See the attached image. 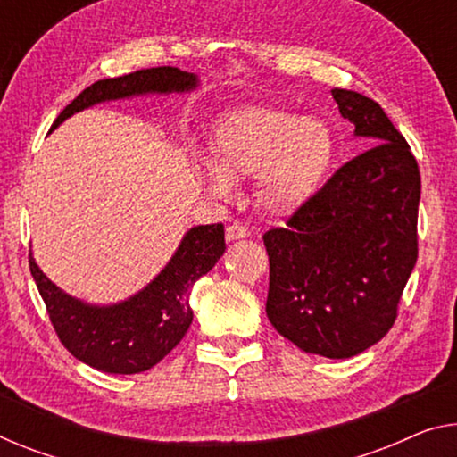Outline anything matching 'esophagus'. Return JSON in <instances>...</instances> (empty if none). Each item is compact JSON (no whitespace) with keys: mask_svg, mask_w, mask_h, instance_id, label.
<instances>
[{"mask_svg":"<svg viewBox=\"0 0 457 457\" xmlns=\"http://www.w3.org/2000/svg\"><path fill=\"white\" fill-rule=\"evenodd\" d=\"M248 236H250L248 228L240 226V223H234V226H229V228L226 229V237H228V242L242 240V237H248Z\"/></svg>","mask_w":457,"mask_h":457,"instance_id":"34e87169","label":"esophagus"}]
</instances>
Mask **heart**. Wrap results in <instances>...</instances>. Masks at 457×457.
I'll list each match as a JSON object with an SVG mask.
<instances>
[{
  "instance_id": "1",
  "label": "heart",
  "mask_w": 457,
  "mask_h": 457,
  "mask_svg": "<svg viewBox=\"0 0 457 457\" xmlns=\"http://www.w3.org/2000/svg\"><path fill=\"white\" fill-rule=\"evenodd\" d=\"M335 158V137L318 117L250 106L228 114L213 133L211 166L201 180L228 199L236 182L254 174V201L264 213L289 215L322 188Z\"/></svg>"
}]
</instances>
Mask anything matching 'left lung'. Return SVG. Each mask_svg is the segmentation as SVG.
<instances>
[{
    "mask_svg": "<svg viewBox=\"0 0 457 457\" xmlns=\"http://www.w3.org/2000/svg\"><path fill=\"white\" fill-rule=\"evenodd\" d=\"M357 137L376 145L340 166L262 236L270 277L267 316L305 353L355 357L386 337L419 256L420 174L406 139L376 100L332 90Z\"/></svg>",
    "mask_w": 457,
    "mask_h": 457,
    "instance_id": "left-lung-1",
    "label": "left lung"
}]
</instances>
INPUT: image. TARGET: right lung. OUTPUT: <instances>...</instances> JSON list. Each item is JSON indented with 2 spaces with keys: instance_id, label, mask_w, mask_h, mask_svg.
Masks as SVG:
<instances>
[{
  "instance_id": "obj_1",
  "label": "right lung",
  "mask_w": 457,
  "mask_h": 457,
  "mask_svg": "<svg viewBox=\"0 0 457 457\" xmlns=\"http://www.w3.org/2000/svg\"><path fill=\"white\" fill-rule=\"evenodd\" d=\"M199 78L179 67H152L120 78L100 79L63 108L53 129L84 108L143 94L190 92ZM226 252L221 223L196 226L182 237L179 250L139 294L112 305H92L61 291L29 254L30 272L49 312L51 324L67 351L81 363L104 373L131 376L152 370L168 355L193 322L188 294Z\"/></svg>"
}]
</instances>
